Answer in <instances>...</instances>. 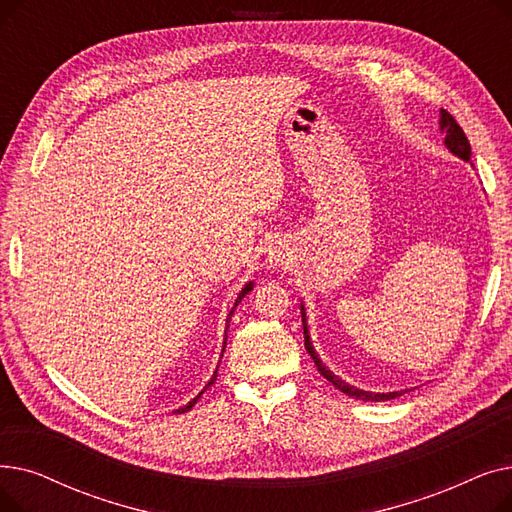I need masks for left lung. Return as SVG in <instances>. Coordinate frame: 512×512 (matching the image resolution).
Segmentation results:
<instances>
[{"label": "left lung", "instance_id": "obj_1", "mask_svg": "<svg viewBox=\"0 0 512 512\" xmlns=\"http://www.w3.org/2000/svg\"><path fill=\"white\" fill-rule=\"evenodd\" d=\"M440 130L444 132V145L446 149L456 155L459 159L467 161V164H471V145L465 137L463 128L456 124V120L446 112V110H440ZM473 166V164H471ZM301 317H303V334H305V348L307 353L311 355V359L315 361L317 365V371L324 375V378L334 386L338 388L340 392H344L346 396L351 398H357V400H365V402H384V400H392V398H398L405 392H409V388L405 390H394V392H369V390H363V388H357L353 384H348L346 380H342L340 375H336L330 367H326V363L319 359V355L315 353L313 348V342H311V336H309V328H307V313H305V305L301 301Z\"/></svg>", "mask_w": 512, "mask_h": 512}]
</instances>
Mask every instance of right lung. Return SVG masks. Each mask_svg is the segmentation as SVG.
<instances>
[{"label": "right lung", "instance_id": "obj_1", "mask_svg": "<svg viewBox=\"0 0 512 512\" xmlns=\"http://www.w3.org/2000/svg\"><path fill=\"white\" fill-rule=\"evenodd\" d=\"M253 286H255V282H247V284H245V288H242V290L238 292V297H236V301H234V307L230 309V313H228V317H226V338H224V348H226V340H228V321H230V317H232V313H234L236 305H238V303H240L242 299H245V297H247V294H249V292L253 290ZM224 348H222V357H224ZM218 367H220V363H218ZM215 378H218V369H215V371H213V375H211V380H209V382L205 384V388H203V390H201V392H199V394H197V396H195V398H193L191 402H186V405H184V407L176 409L174 413H186V411H191V409H193V407L197 405V400L201 398V394H203V392H205V390H207V388H209V386H211V384L215 382Z\"/></svg>", "mask_w": 512, "mask_h": 512}]
</instances>
